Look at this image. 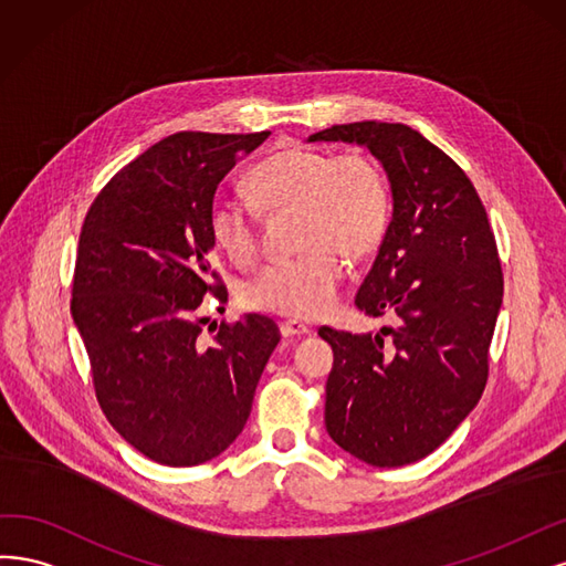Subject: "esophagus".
Returning <instances> with one entry per match:
<instances>
[{"label":"esophagus","instance_id":"1","mask_svg":"<svg viewBox=\"0 0 566 566\" xmlns=\"http://www.w3.org/2000/svg\"><path fill=\"white\" fill-rule=\"evenodd\" d=\"M280 332H282L284 338H298V336L313 334V329H310L307 324H303V322H298V319H286V322H282V324H280Z\"/></svg>","mask_w":566,"mask_h":566}]
</instances>
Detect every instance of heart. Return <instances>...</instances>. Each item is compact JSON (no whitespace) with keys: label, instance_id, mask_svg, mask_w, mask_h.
<instances>
[{"label":"heart","instance_id":"heart-1","mask_svg":"<svg viewBox=\"0 0 566 566\" xmlns=\"http://www.w3.org/2000/svg\"><path fill=\"white\" fill-rule=\"evenodd\" d=\"M253 202L272 213L301 209L296 259L272 261L253 277L242 298L249 307L294 319L332 313L345 277V256L364 259L378 249L390 226L392 197L378 164L361 155L286 145L263 157L251 176ZM237 197H216L209 207L213 244L237 265L259 253V211Z\"/></svg>","mask_w":566,"mask_h":566}]
</instances>
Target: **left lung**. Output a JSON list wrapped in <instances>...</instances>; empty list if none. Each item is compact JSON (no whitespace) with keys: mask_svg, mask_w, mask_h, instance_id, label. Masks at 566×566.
I'll use <instances>...</instances> for the list:
<instances>
[{"mask_svg":"<svg viewBox=\"0 0 566 566\" xmlns=\"http://www.w3.org/2000/svg\"><path fill=\"white\" fill-rule=\"evenodd\" d=\"M307 140L367 145L392 188V221L355 305L371 317L392 313L397 326L376 336L322 326L334 350L326 432L364 463L409 465L484 392L503 301L494 232L465 171L407 124H336Z\"/></svg>","mask_w":566,"mask_h":566,"instance_id":"8db88e82","label":"left lung"}]
</instances>
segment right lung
<instances>
[{"instance_id": "obj_1", "label": "right lung", "mask_w": 566, "mask_h": 566, "mask_svg": "<svg viewBox=\"0 0 566 566\" xmlns=\"http://www.w3.org/2000/svg\"><path fill=\"white\" fill-rule=\"evenodd\" d=\"M270 136L180 132L122 167L80 232L70 310L111 426L150 461L190 468L242 432L275 319L244 315L202 340L199 307L228 303L209 207L223 176Z\"/></svg>"}]
</instances>
